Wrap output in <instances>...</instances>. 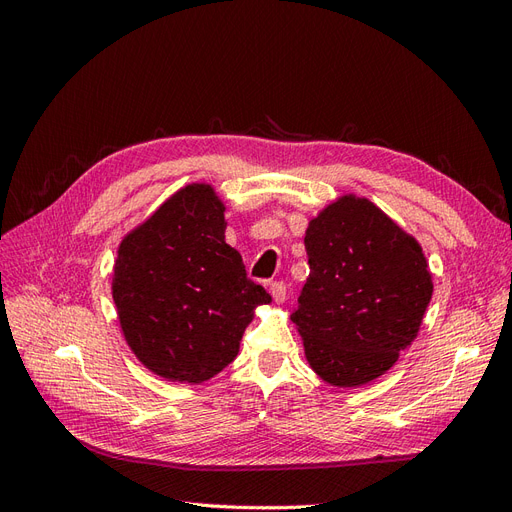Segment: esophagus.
<instances>
[{
	"label": "esophagus",
	"instance_id": "esophagus-1",
	"mask_svg": "<svg viewBox=\"0 0 512 512\" xmlns=\"http://www.w3.org/2000/svg\"><path fill=\"white\" fill-rule=\"evenodd\" d=\"M271 297L275 303H284L286 301V284L284 282H273L271 284Z\"/></svg>",
	"mask_w": 512,
	"mask_h": 512
}]
</instances>
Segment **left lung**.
I'll list each match as a JSON object with an SVG mask.
<instances>
[{"label":"left lung","mask_w":512,"mask_h":512,"mask_svg":"<svg viewBox=\"0 0 512 512\" xmlns=\"http://www.w3.org/2000/svg\"><path fill=\"white\" fill-rule=\"evenodd\" d=\"M309 277L290 314L305 359L331 386L382 376L421 329L431 301L423 247L371 200L337 198L305 230Z\"/></svg>","instance_id":"left-lung-1"}]
</instances>
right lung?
Listing matches in <instances>:
<instances>
[{
  "instance_id": "obj_1",
  "label": "right lung",
  "mask_w": 512,
  "mask_h": 512,
  "mask_svg": "<svg viewBox=\"0 0 512 512\" xmlns=\"http://www.w3.org/2000/svg\"><path fill=\"white\" fill-rule=\"evenodd\" d=\"M224 209L211 185H185L117 250L113 301L123 337L170 382L220 374L239 354L254 309L271 301L226 243Z\"/></svg>"
}]
</instances>
